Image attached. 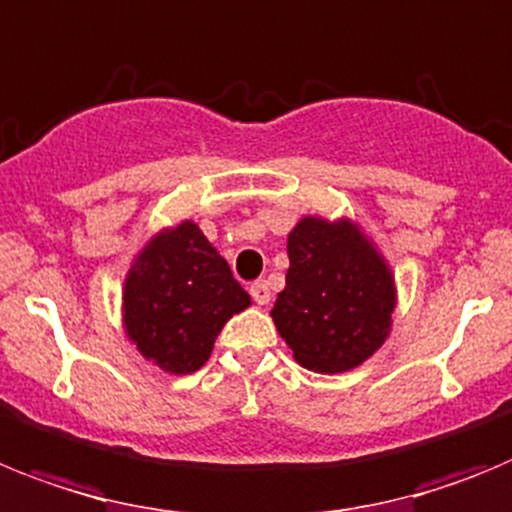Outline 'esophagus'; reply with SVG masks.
I'll use <instances>...</instances> for the list:
<instances>
[{
  "label": "esophagus",
  "mask_w": 512,
  "mask_h": 512,
  "mask_svg": "<svg viewBox=\"0 0 512 512\" xmlns=\"http://www.w3.org/2000/svg\"><path fill=\"white\" fill-rule=\"evenodd\" d=\"M250 293H252V299H255L257 304H260V306L270 304V288H268V283H265V281L252 283V286H250Z\"/></svg>",
  "instance_id": "1"
}]
</instances>
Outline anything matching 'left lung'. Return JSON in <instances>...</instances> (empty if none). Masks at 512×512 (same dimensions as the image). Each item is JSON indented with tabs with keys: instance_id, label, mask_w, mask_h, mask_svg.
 <instances>
[{
	"instance_id": "obj_1",
	"label": "left lung",
	"mask_w": 512,
	"mask_h": 512,
	"mask_svg": "<svg viewBox=\"0 0 512 512\" xmlns=\"http://www.w3.org/2000/svg\"><path fill=\"white\" fill-rule=\"evenodd\" d=\"M288 260L270 317L296 363L330 376L366 363L391 335L397 309V281L376 242L348 216H301Z\"/></svg>"
}]
</instances>
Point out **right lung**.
<instances>
[{
    "mask_svg": "<svg viewBox=\"0 0 512 512\" xmlns=\"http://www.w3.org/2000/svg\"><path fill=\"white\" fill-rule=\"evenodd\" d=\"M252 304L229 262L195 221L151 234L123 281V332L146 361L172 376L193 373L234 314Z\"/></svg>",
    "mask_w": 512,
    "mask_h": 512,
    "instance_id": "obj_1",
    "label": "right lung"
}]
</instances>
